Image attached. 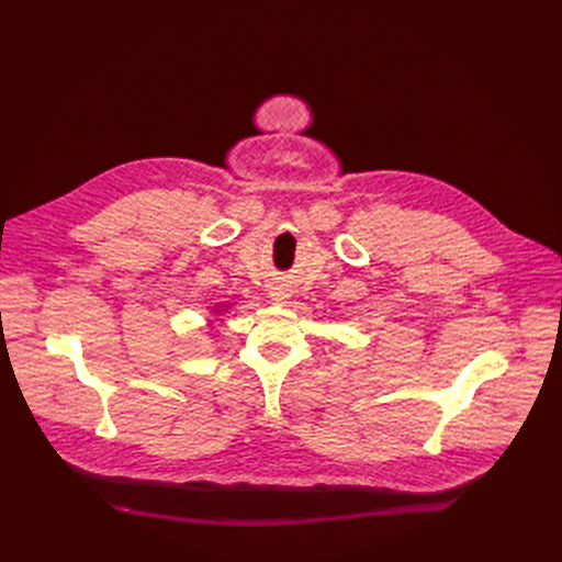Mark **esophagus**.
Returning a JSON list of instances; mask_svg holds the SVG:
<instances>
[{"label": "esophagus", "instance_id": "obj_1", "mask_svg": "<svg viewBox=\"0 0 562 562\" xmlns=\"http://www.w3.org/2000/svg\"><path fill=\"white\" fill-rule=\"evenodd\" d=\"M270 300H272L274 304H285V302L290 300L288 285H274V288H270Z\"/></svg>", "mask_w": 562, "mask_h": 562}]
</instances>
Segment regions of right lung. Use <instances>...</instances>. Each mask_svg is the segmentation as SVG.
Here are the masks:
<instances>
[{
  "label": "right lung",
  "mask_w": 562,
  "mask_h": 562,
  "mask_svg": "<svg viewBox=\"0 0 562 562\" xmlns=\"http://www.w3.org/2000/svg\"><path fill=\"white\" fill-rule=\"evenodd\" d=\"M228 308H231V304L224 302V304H215V308H212V311H215V315H222V313H226Z\"/></svg>",
  "instance_id": "add662e5"
}]
</instances>
